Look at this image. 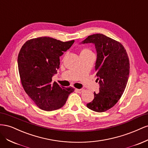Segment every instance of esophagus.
<instances>
[{"mask_svg":"<svg viewBox=\"0 0 148 148\" xmlns=\"http://www.w3.org/2000/svg\"><path fill=\"white\" fill-rule=\"evenodd\" d=\"M75 91L78 92V93H82L84 91V89H75Z\"/></svg>","mask_w":148,"mask_h":148,"instance_id":"obj_1","label":"esophagus"}]
</instances>
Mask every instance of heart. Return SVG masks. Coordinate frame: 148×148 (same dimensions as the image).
Listing matches in <instances>:
<instances>
[{
    "mask_svg": "<svg viewBox=\"0 0 148 148\" xmlns=\"http://www.w3.org/2000/svg\"><path fill=\"white\" fill-rule=\"evenodd\" d=\"M92 53V52L89 50L88 48H84L81 51V52H80V54H86V53Z\"/></svg>",
    "mask_w": 148,
    "mask_h": 148,
    "instance_id": "1",
    "label": "heart"
}]
</instances>
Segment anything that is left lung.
<instances>
[{"label":"left lung","instance_id":"obj_1","mask_svg":"<svg viewBox=\"0 0 148 148\" xmlns=\"http://www.w3.org/2000/svg\"><path fill=\"white\" fill-rule=\"evenodd\" d=\"M82 43L95 45L96 77L99 83V92H95L93 101L86 106L103 112L116 104L126 88L130 73L128 54L122 44L102 34L89 36Z\"/></svg>","mask_w":148,"mask_h":148}]
</instances>
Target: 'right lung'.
Listing matches in <instances>:
<instances>
[{"instance_id": "obj_1", "label": "right lung", "mask_w": 148, "mask_h": 148, "mask_svg": "<svg viewBox=\"0 0 148 148\" xmlns=\"http://www.w3.org/2000/svg\"><path fill=\"white\" fill-rule=\"evenodd\" d=\"M75 41L62 42L49 37L33 38L21 47L18 67L24 90L42 110L52 111L63 107L75 89L64 88L52 78L59 69L60 57Z\"/></svg>"}]
</instances>
